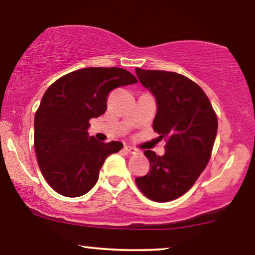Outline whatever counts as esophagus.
Wrapping results in <instances>:
<instances>
[{
    "mask_svg": "<svg viewBox=\"0 0 255 255\" xmlns=\"http://www.w3.org/2000/svg\"><path fill=\"white\" fill-rule=\"evenodd\" d=\"M124 149H125V152H128V153H130V154H136V153H138V149H135V148H133V147H131V146H125Z\"/></svg>",
    "mask_w": 255,
    "mask_h": 255,
    "instance_id": "1",
    "label": "esophagus"
}]
</instances>
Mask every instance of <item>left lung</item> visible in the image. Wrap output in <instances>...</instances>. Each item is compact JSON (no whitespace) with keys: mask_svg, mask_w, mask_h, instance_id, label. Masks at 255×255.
Here are the masks:
<instances>
[{"mask_svg":"<svg viewBox=\"0 0 255 255\" xmlns=\"http://www.w3.org/2000/svg\"><path fill=\"white\" fill-rule=\"evenodd\" d=\"M135 73L156 100L154 131L167 139L162 156L145 150L150 169L135 183L150 200H175L205 170L216 138L217 117L205 92L185 76L138 68Z\"/></svg>","mask_w":255,"mask_h":255,"instance_id":"left-lung-1","label":"left lung"}]
</instances>
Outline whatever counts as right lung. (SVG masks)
Instances as JSON below:
<instances>
[{
	"mask_svg": "<svg viewBox=\"0 0 255 255\" xmlns=\"http://www.w3.org/2000/svg\"><path fill=\"white\" fill-rule=\"evenodd\" d=\"M136 82L121 68H85L61 77L43 94L34 117V148L40 170L57 193H87L106 158L122 149V142H101L87 130L91 119L105 114L110 91Z\"/></svg>",
	"mask_w": 255,
	"mask_h": 255,
	"instance_id": "1",
	"label": "right lung"
}]
</instances>
